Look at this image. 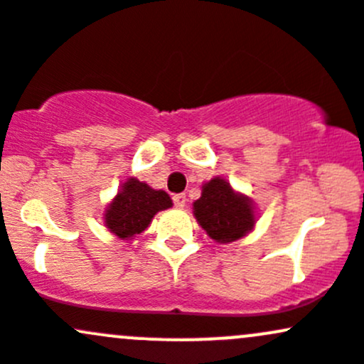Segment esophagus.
<instances>
[{
	"instance_id": "esophagus-1",
	"label": "esophagus",
	"mask_w": 364,
	"mask_h": 364,
	"mask_svg": "<svg viewBox=\"0 0 364 364\" xmlns=\"http://www.w3.org/2000/svg\"><path fill=\"white\" fill-rule=\"evenodd\" d=\"M186 201H187L186 194H175V196H173V205H175V207H178V208L186 207Z\"/></svg>"
}]
</instances>
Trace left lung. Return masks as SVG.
<instances>
[{
	"mask_svg": "<svg viewBox=\"0 0 364 364\" xmlns=\"http://www.w3.org/2000/svg\"><path fill=\"white\" fill-rule=\"evenodd\" d=\"M193 207L200 226L219 243L242 238L256 223L249 198L235 193L230 183L219 177L205 183L201 198Z\"/></svg>",
	"mask_w": 364,
	"mask_h": 364,
	"instance_id": "1",
	"label": "left lung"
}]
</instances>
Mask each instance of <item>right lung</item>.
Returning a JSON list of instances; mask_svg holds the SVG:
<instances>
[{"mask_svg": "<svg viewBox=\"0 0 364 364\" xmlns=\"http://www.w3.org/2000/svg\"><path fill=\"white\" fill-rule=\"evenodd\" d=\"M170 207L171 200L164 191L151 189L147 183L129 178L122 183V191L108 205L105 224L119 238L127 240L140 235L159 210Z\"/></svg>", "mask_w": 364, "mask_h": 364, "instance_id": "obj_1", "label": "right lung"}]
</instances>
